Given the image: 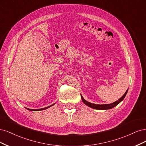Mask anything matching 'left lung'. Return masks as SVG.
Listing matches in <instances>:
<instances>
[{
    "label": "left lung",
    "instance_id": "8db88e82",
    "mask_svg": "<svg viewBox=\"0 0 146 146\" xmlns=\"http://www.w3.org/2000/svg\"><path fill=\"white\" fill-rule=\"evenodd\" d=\"M128 90H129V88L127 90L125 93L124 94V95H123V96L119 99L118 101H116L114 102L111 103V104H101H101H93V103L89 102L86 101L81 95V96L82 101L84 103V104H85L86 106L92 108V109H95L96 110H108V109H112V108L115 107V106H116L117 104H118L119 103H120L122 101H123L124 99V98L125 97L127 93Z\"/></svg>",
    "mask_w": 146,
    "mask_h": 146
}]
</instances>
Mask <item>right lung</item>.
Here are the masks:
<instances>
[{
    "label": "right lung",
    "mask_w": 146,
    "mask_h": 146,
    "mask_svg": "<svg viewBox=\"0 0 146 146\" xmlns=\"http://www.w3.org/2000/svg\"><path fill=\"white\" fill-rule=\"evenodd\" d=\"M54 104H55V103H54L53 104L51 105V106H48V107H45V108H42V109H28V108H26V109H27L28 110H30V111H40V110H45V109H48V108H50V107H51V106H53L54 105Z\"/></svg>",
    "instance_id": "obj_1"
}]
</instances>
